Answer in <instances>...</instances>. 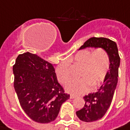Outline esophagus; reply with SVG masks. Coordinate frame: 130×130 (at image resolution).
Masks as SVG:
<instances>
[{"mask_svg": "<svg viewBox=\"0 0 130 130\" xmlns=\"http://www.w3.org/2000/svg\"><path fill=\"white\" fill-rule=\"evenodd\" d=\"M70 98H71V99H74V98H76V96L74 95H70Z\"/></svg>", "mask_w": 130, "mask_h": 130, "instance_id": "esophagus-1", "label": "esophagus"}]
</instances>
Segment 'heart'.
Segmentation results:
<instances>
[{
  "label": "heart",
  "mask_w": 130,
  "mask_h": 130,
  "mask_svg": "<svg viewBox=\"0 0 130 130\" xmlns=\"http://www.w3.org/2000/svg\"><path fill=\"white\" fill-rule=\"evenodd\" d=\"M70 62L81 66L78 75L80 79L67 83L65 89L69 93L81 95L89 91V87L95 88L104 80L110 67V57L104 49L98 47L92 52L83 50L76 53ZM55 74L59 83H67L70 79V72L67 63L57 66Z\"/></svg>",
  "instance_id": "b5f03b06"
}]
</instances>
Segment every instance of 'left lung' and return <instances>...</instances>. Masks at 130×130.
I'll return each instance as SVG.
<instances>
[{
    "label": "left lung",
    "instance_id": "left-lung-1",
    "mask_svg": "<svg viewBox=\"0 0 130 130\" xmlns=\"http://www.w3.org/2000/svg\"><path fill=\"white\" fill-rule=\"evenodd\" d=\"M90 47H102L106 51L110 57V67L103 85L97 92L84 97L85 106L76 112L77 117L85 122L100 119L110 108L117 85L120 65V57L115 41L104 37H91L85 41L79 50Z\"/></svg>",
    "mask_w": 130,
    "mask_h": 130
}]
</instances>
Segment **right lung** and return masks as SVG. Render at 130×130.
<instances>
[{"mask_svg": "<svg viewBox=\"0 0 130 130\" xmlns=\"http://www.w3.org/2000/svg\"><path fill=\"white\" fill-rule=\"evenodd\" d=\"M13 72L15 91L25 113L37 123L55 120L69 95L58 83L53 65L27 52L19 54Z\"/></svg>", "mask_w": 130, "mask_h": 130, "instance_id": "add662e5", "label": "right lung"}]
</instances>
